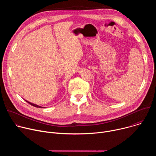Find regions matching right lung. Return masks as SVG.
<instances>
[{"instance_id":"add662e5","label":"right lung","mask_w":156,"mask_h":156,"mask_svg":"<svg viewBox=\"0 0 156 156\" xmlns=\"http://www.w3.org/2000/svg\"><path fill=\"white\" fill-rule=\"evenodd\" d=\"M26 102H27L28 103H29L30 104H31V105H33V106H34V107H39V108H42V107H41V106H39V105H36V104H34L31 103V102H28V101H26ZM42 108H43V107H42Z\"/></svg>"}]
</instances>
